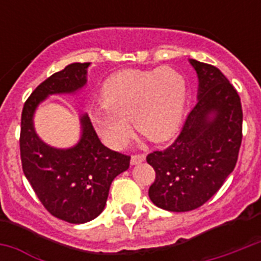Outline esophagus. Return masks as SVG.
<instances>
[{
  "mask_svg": "<svg viewBox=\"0 0 261 261\" xmlns=\"http://www.w3.org/2000/svg\"><path fill=\"white\" fill-rule=\"evenodd\" d=\"M145 154H133L131 155V165H138L145 161Z\"/></svg>",
  "mask_w": 261,
  "mask_h": 261,
  "instance_id": "esophagus-1",
  "label": "esophagus"
}]
</instances>
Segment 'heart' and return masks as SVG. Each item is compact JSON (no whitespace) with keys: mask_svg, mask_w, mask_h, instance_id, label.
<instances>
[{"mask_svg":"<svg viewBox=\"0 0 261 261\" xmlns=\"http://www.w3.org/2000/svg\"><path fill=\"white\" fill-rule=\"evenodd\" d=\"M187 94L184 75L171 67L120 70L102 84V107L90 111V119L110 146H120L128 138L131 118L139 134L164 142L181 124Z\"/></svg>","mask_w":261,"mask_h":261,"instance_id":"1","label":"heart"}]
</instances>
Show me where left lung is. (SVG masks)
Returning <instances> with one entry per match:
<instances>
[{
  "label": "left lung",
  "mask_w": 261,
  "mask_h": 261,
  "mask_svg": "<svg viewBox=\"0 0 261 261\" xmlns=\"http://www.w3.org/2000/svg\"><path fill=\"white\" fill-rule=\"evenodd\" d=\"M190 63L199 79L198 102L171 146L146 157L155 171L149 198L173 213L195 210L218 192L234 169L243 141L237 90L213 65Z\"/></svg>",
  "instance_id": "1"
}]
</instances>
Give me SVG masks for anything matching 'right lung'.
<instances>
[{
  "mask_svg": "<svg viewBox=\"0 0 261 261\" xmlns=\"http://www.w3.org/2000/svg\"><path fill=\"white\" fill-rule=\"evenodd\" d=\"M89 65L71 63L54 73L31 93L21 114L22 172L46 210L69 223L89 222L101 214L111 182L130 167V155L100 142L88 115L80 119L81 139L70 149L48 146L35 133L34 114L39 104L50 94L81 89Z\"/></svg>",
  "mask_w": 261,
  "mask_h": 261,
  "instance_id": "obj_1",
  "label": "right lung"
}]
</instances>
